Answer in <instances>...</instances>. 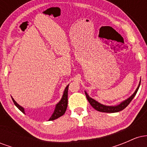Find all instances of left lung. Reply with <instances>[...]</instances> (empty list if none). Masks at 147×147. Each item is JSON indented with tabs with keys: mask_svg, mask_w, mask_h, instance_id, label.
I'll list each match as a JSON object with an SVG mask.
<instances>
[{
	"mask_svg": "<svg viewBox=\"0 0 147 147\" xmlns=\"http://www.w3.org/2000/svg\"><path fill=\"white\" fill-rule=\"evenodd\" d=\"M140 82H141V79H140V82L139 86H138V87L137 88V89H136V90L135 91L134 93H133L129 99H127L126 100L124 101V102H122L120 104H119V105L117 106H113L103 105V104H100V103L97 102V101L95 100V99H93L92 98H91V97H89L86 92H85V94H86V96L88 101L90 105L92 106L95 110L98 111L99 112H103V113H117V112H119V111H122L123 109H125L126 106L130 104V102L132 101V99L134 98V97L136 96V93H137L138 89H139L140 85Z\"/></svg>",
	"mask_w": 147,
	"mask_h": 147,
	"instance_id": "obj_1",
	"label": "left lung"
}]
</instances>
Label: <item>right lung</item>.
I'll return each instance as SVG.
<instances>
[{
	"label": "right lung",
	"mask_w": 147,
	"mask_h": 147,
	"mask_svg": "<svg viewBox=\"0 0 147 147\" xmlns=\"http://www.w3.org/2000/svg\"><path fill=\"white\" fill-rule=\"evenodd\" d=\"M68 86L69 85L67 86L66 88H65V90H64V92H63V97H62V98H61V99L60 102H59L58 104H57L56 105L55 110V111H54L53 114L52 115L51 117H50V119H49V120H54V119H57V118L60 117L61 116H62L64 113H65V111H66V109H67V106H68ZM11 99H12L13 102H14L15 106H16V107H17L18 109L21 111L22 113H25L24 109H23L22 106L18 105L17 103L15 102V100L14 99H13V98H11Z\"/></svg>",
	"instance_id": "add662e5"
}]
</instances>
